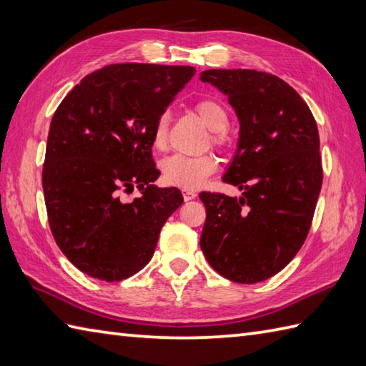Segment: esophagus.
<instances>
[{"instance_id": "esophagus-1", "label": "esophagus", "mask_w": 366, "mask_h": 366, "mask_svg": "<svg viewBox=\"0 0 366 366\" xmlns=\"http://www.w3.org/2000/svg\"><path fill=\"white\" fill-rule=\"evenodd\" d=\"M196 196H197V192L194 191V189H188V188L183 189V197H184V200H191V199H194Z\"/></svg>"}]
</instances>
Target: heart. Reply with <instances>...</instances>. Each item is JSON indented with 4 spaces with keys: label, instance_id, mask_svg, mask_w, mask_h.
<instances>
[{
    "label": "heart",
    "instance_id": "heart-1",
    "mask_svg": "<svg viewBox=\"0 0 366 366\" xmlns=\"http://www.w3.org/2000/svg\"><path fill=\"white\" fill-rule=\"evenodd\" d=\"M194 110H196L200 120L207 124V128L212 131V145H214L216 148H226L230 142L227 134L229 114L226 107L213 98H204L196 102ZM169 124V112H162L156 118V123L153 126V147L156 150L162 152L167 148ZM218 166L219 161L213 153H205L200 156L177 153L162 159L161 170L164 180L169 183L182 186V188H197L208 177L218 170Z\"/></svg>",
    "mask_w": 366,
    "mask_h": 366
}]
</instances>
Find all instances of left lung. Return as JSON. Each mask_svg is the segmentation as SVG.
<instances>
[{
	"instance_id": "1",
	"label": "left lung",
	"mask_w": 366,
	"mask_h": 366,
	"mask_svg": "<svg viewBox=\"0 0 366 366\" xmlns=\"http://www.w3.org/2000/svg\"><path fill=\"white\" fill-rule=\"evenodd\" d=\"M240 120L224 180L240 199L200 192L207 210L200 248L216 272L254 285L281 272L310 232L322 186L319 132L307 102L285 80L254 69H210Z\"/></svg>"
}]
</instances>
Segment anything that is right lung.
<instances>
[{
  "instance_id": "right-lung-1",
  "label": "right lung",
  "mask_w": 366,
  "mask_h": 366,
  "mask_svg": "<svg viewBox=\"0 0 366 366\" xmlns=\"http://www.w3.org/2000/svg\"><path fill=\"white\" fill-rule=\"evenodd\" d=\"M191 66L109 64L88 74L51 118L42 188L51 235L88 277L122 281L153 257L164 222L183 204L158 188L156 118L188 84ZM138 186L124 203L121 192Z\"/></svg>"
}]
</instances>
